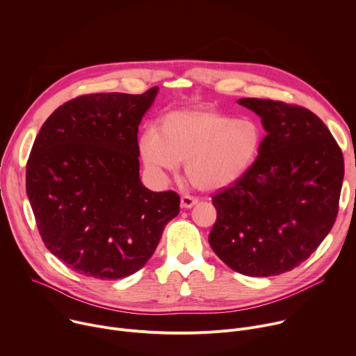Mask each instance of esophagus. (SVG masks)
Segmentation results:
<instances>
[{"label":"esophagus","instance_id":"1","mask_svg":"<svg viewBox=\"0 0 356 356\" xmlns=\"http://www.w3.org/2000/svg\"><path fill=\"white\" fill-rule=\"evenodd\" d=\"M198 204V198H195V196H191V195H182L181 196V207L188 209V208H192L193 205Z\"/></svg>","mask_w":356,"mask_h":356}]
</instances>
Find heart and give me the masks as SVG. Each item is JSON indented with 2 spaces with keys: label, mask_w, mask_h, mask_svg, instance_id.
I'll list each match as a JSON object with an SVG mask.
<instances>
[{
  "label": "heart",
  "mask_w": 356,
  "mask_h": 356,
  "mask_svg": "<svg viewBox=\"0 0 356 356\" xmlns=\"http://www.w3.org/2000/svg\"><path fill=\"white\" fill-rule=\"evenodd\" d=\"M261 131L250 118H234L212 107L174 110L138 141L148 170L174 172L185 164L188 179L200 189L215 191L238 181L253 164Z\"/></svg>",
  "instance_id": "obj_1"
}]
</instances>
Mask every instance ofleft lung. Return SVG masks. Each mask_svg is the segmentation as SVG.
Segmentation results:
<instances>
[{
  "label": "left lung",
  "mask_w": 356,
  "mask_h": 356,
  "mask_svg": "<svg viewBox=\"0 0 356 356\" xmlns=\"http://www.w3.org/2000/svg\"><path fill=\"white\" fill-rule=\"evenodd\" d=\"M238 103L261 117L267 136L249 170L212 196L209 245L232 270L268 277L305 261L332 229L343 156L308 108L254 97Z\"/></svg>",
  "instance_id": "8db88e82"
}]
</instances>
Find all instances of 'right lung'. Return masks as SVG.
<instances>
[{
    "mask_svg": "<svg viewBox=\"0 0 356 356\" xmlns=\"http://www.w3.org/2000/svg\"><path fill=\"white\" fill-rule=\"evenodd\" d=\"M158 88L92 93L59 106L26 163V195L47 249L73 271L118 280L138 271L179 213V195L138 175V126Z\"/></svg>",
    "mask_w": 356,
    "mask_h": 356,
    "instance_id": "1",
    "label": "right lung"
}]
</instances>
